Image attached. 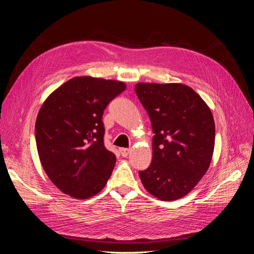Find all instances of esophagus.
Listing matches in <instances>:
<instances>
[{"instance_id":"esophagus-1","label":"esophagus","mask_w":254,"mask_h":254,"mask_svg":"<svg viewBox=\"0 0 254 254\" xmlns=\"http://www.w3.org/2000/svg\"><path fill=\"white\" fill-rule=\"evenodd\" d=\"M120 152L123 157H127L130 152V148H120Z\"/></svg>"}]
</instances>
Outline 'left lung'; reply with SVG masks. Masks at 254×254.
<instances>
[{
	"label": "left lung",
	"instance_id": "8db88e82",
	"mask_svg": "<svg viewBox=\"0 0 254 254\" xmlns=\"http://www.w3.org/2000/svg\"><path fill=\"white\" fill-rule=\"evenodd\" d=\"M152 127V160L139 175L151 195L170 201L186 196L210 166L215 124L196 92L181 83L135 84Z\"/></svg>",
	"mask_w": 254,
	"mask_h": 254
}]
</instances>
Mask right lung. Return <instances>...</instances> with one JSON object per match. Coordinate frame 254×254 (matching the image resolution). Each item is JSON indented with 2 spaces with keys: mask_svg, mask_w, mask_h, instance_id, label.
Wrapping results in <instances>:
<instances>
[{
  "mask_svg": "<svg viewBox=\"0 0 254 254\" xmlns=\"http://www.w3.org/2000/svg\"><path fill=\"white\" fill-rule=\"evenodd\" d=\"M125 89L122 81L83 76L43 103L35 126L37 149L43 170L64 194L86 199L109 180L115 155L105 147L103 114Z\"/></svg>",
  "mask_w": 254,
  "mask_h": 254,
  "instance_id": "1",
  "label": "right lung"
}]
</instances>
